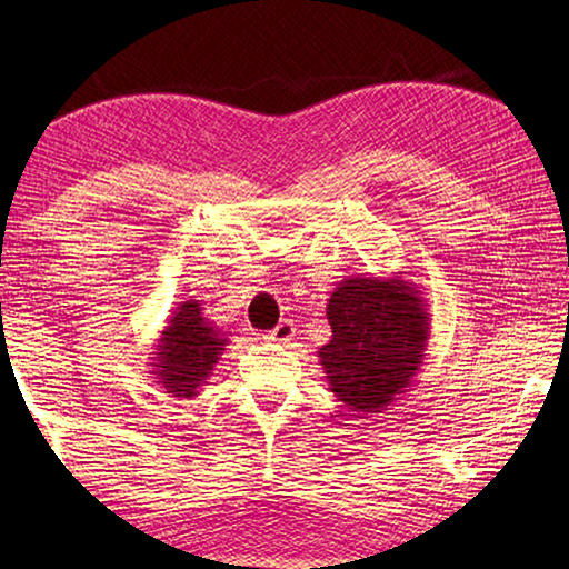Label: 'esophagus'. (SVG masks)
<instances>
[{
	"instance_id": "obj_1",
	"label": "esophagus",
	"mask_w": 569,
	"mask_h": 569,
	"mask_svg": "<svg viewBox=\"0 0 569 569\" xmlns=\"http://www.w3.org/2000/svg\"><path fill=\"white\" fill-rule=\"evenodd\" d=\"M293 335H296L293 322L283 320V322H278L269 335H266V340H271V342H291Z\"/></svg>"
}]
</instances>
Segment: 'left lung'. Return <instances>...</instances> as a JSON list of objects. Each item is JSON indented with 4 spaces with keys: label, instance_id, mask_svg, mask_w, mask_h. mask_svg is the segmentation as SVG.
<instances>
[{
    "label": "left lung",
    "instance_id": "8db88e82",
    "mask_svg": "<svg viewBox=\"0 0 569 569\" xmlns=\"http://www.w3.org/2000/svg\"><path fill=\"white\" fill-rule=\"evenodd\" d=\"M332 337L318 349L330 391L359 416L408 391L430 340L428 303L403 276H347L328 300Z\"/></svg>",
    "mask_w": 569,
    "mask_h": 569
}]
</instances>
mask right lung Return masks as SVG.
I'll return each mask as SVG.
<instances>
[{
    "instance_id": "obj_1",
    "label": "right lung",
    "mask_w": 569,
    "mask_h": 569,
    "mask_svg": "<svg viewBox=\"0 0 569 569\" xmlns=\"http://www.w3.org/2000/svg\"><path fill=\"white\" fill-rule=\"evenodd\" d=\"M227 345L224 332L204 318L200 300H183L153 345L151 373L156 383L176 398L198 396Z\"/></svg>"
}]
</instances>
